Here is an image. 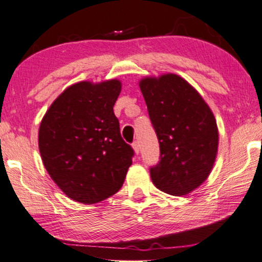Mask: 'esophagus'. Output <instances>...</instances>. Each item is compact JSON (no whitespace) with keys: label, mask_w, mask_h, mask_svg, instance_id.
<instances>
[{"label":"esophagus","mask_w":262,"mask_h":262,"mask_svg":"<svg viewBox=\"0 0 262 262\" xmlns=\"http://www.w3.org/2000/svg\"><path fill=\"white\" fill-rule=\"evenodd\" d=\"M132 148H134L136 154H139V150H141V145H139L138 141H135L134 143H132Z\"/></svg>","instance_id":"esophagus-1"}]
</instances>
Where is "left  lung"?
<instances>
[{
  "instance_id": "8db88e82",
  "label": "left lung",
  "mask_w": 262,
  "mask_h": 262,
  "mask_svg": "<svg viewBox=\"0 0 262 262\" xmlns=\"http://www.w3.org/2000/svg\"><path fill=\"white\" fill-rule=\"evenodd\" d=\"M160 144V161L150 167L154 185L173 196L199 188L218 152V126L201 95L173 73L139 81Z\"/></svg>"
}]
</instances>
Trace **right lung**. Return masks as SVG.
I'll return each instance as SVG.
<instances>
[{
    "label": "right lung",
    "mask_w": 262,
    "mask_h": 262,
    "mask_svg": "<svg viewBox=\"0 0 262 262\" xmlns=\"http://www.w3.org/2000/svg\"><path fill=\"white\" fill-rule=\"evenodd\" d=\"M120 91L118 79L79 81L53 102L40 121L44 167L74 201H103L124 184L134 149L121 138L113 112Z\"/></svg>",
    "instance_id": "obj_1"
}]
</instances>
